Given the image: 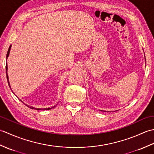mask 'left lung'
I'll use <instances>...</instances> for the list:
<instances>
[{"label": "left lung", "mask_w": 154, "mask_h": 154, "mask_svg": "<svg viewBox=\"0 0 154 154\" xmlns=\"http://www.w3.org/2000/svg\"><path fill=\"white\" fill-rule=\"evenodd\" d=\"M101 111H103V110H101Z\"/></svg>", "instance_id": "obj_1"}]
</instances>
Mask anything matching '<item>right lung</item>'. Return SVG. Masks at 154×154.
Segmentation results:
<instances>
[{
    "mask_svg": "<svg viewBox=\"0 0 154 154\" xmlns=\"http://www.w3.org/2000/svg\"><path fill=\"white\" fill-rule=\"evenodd\" d=\"M11 45H10V47H9V48H8V52H7V54H6V60H7V58H8V55H9V53H10V51H11ZM7 70H8V66H7V63H6V77H7V81H8V85H9V87H10V88H11V85H10V83H9V79H8V74H7ZM22 101V100H21ZM23 103V102H22ZM26 105L28 107H29L30 108V109H35V110H42V109H36V108H35V107H33V106H28V105H27V104H26ZM55 106H52L51 108H46V109H44L43 110H50V109H53V108H54Z\"/></svg>",
    "mask_w": 154,
    "mask_h": 154,
    "instance_id": "right-lung-1",
    "label": "right lung"
}]
</instances>
